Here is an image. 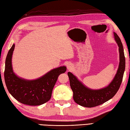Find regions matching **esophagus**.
<instances>
[{
    "instance_id": "obj_1",
    "label": "esophagus",
    "mask_w": 130,
    "mask_h": 130,
    "mask_svg": "<svg viewBox=\"0 0 130 130\" xmlns=\"http://www.w3.org/2000/svg\"><path fill=\"white\" fill-rule=\"evenodd\" d=\"M67 68L69 70H72L73 69V65L72 64V63H68L67 65Z\"/></svg>"
}]
</instances>
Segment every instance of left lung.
Wrapping results in <instances>:
<instances>
[{
  "label": "left lung",
  "mask_w": 130,
  "mask_h": 130,
  "mask_svg": "<svg viewBox=\"0 0 130 130\" xmlns=\"http://www.w3.org/2000/svg\"><path fill=\"white\" fill-rule=\"evenodd\" d=\"M113 36L119 46L120 61L117 72L108 86L100 89H90L72 73H68L70 87L73 92L74 101L81 106L91 108L102 104L112 98L119 89L125 70L126 61L120 39L115 32H113Z\"/></svg>",
  "instance_id": "obj_1"
}]
</instances>
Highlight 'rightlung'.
<instances>
[{
    "instance_id": "add662e5",
    "label": "right lung",
    "mask_w": 130,
    "mask_h": 130,
    "mask_svg": "<svg viewBox=\"0 0 130 130\" xmlns=\"http://www.w3.org/2000/svg\"><path fill=\"white\" fill-rule=\"evenodd\" d=\"M15 48L13 44L6 57L4 80L8 92L17 100L28 105H39L51 98L53 89L58 76L65 73V66L55 68L36 80H28L15 74L12 67V56Z\"/></svg>"
}]
</instances>
